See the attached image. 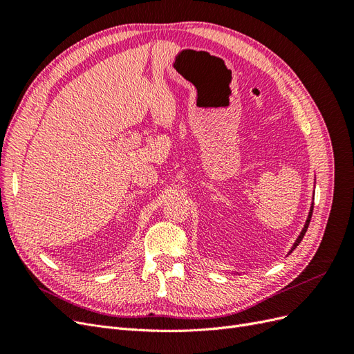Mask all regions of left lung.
I'll list each match as a JSON object with an SVG mask.
<instances>
[{
  "instance_id": "1",
  "label": "left lung",
  "mask_w": 354,
  "mask_h": 354,
  "mask_svg": "<svg viewBox=\"0 0 354 354\" xmlns=\"http://www.w3.org/2000/svg\"><path fill=\"white\" fill-rule=\"evenodd\" d=\"M312 214H313V208L310 209V214H308V218H307V223H306V226H304V229H303V232H301V234H299L298 236V239L295 241V243H294V248L292 250H295L297 246H298V243L303 241V238H304V234H306V232H307V227H308V224H310V220H312Z\"/></svg>"
}]
</instances>
